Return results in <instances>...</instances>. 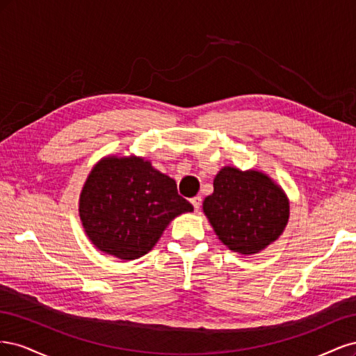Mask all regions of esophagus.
Returning a JSON list of instances; mask_svg holds the SVG:
<instances>
[{
    "mask_svg": "<svg viewBox=\"0 0 356 356\" xmlns=\"http://www.w3.org/2000/svg\"><path fill=\"white\" fill-rule=\"evenodd\" d=\"M191 204L193 207H195V211L197 212L199 209H200V204H202V197L200 196H195V197H191Z\"/></svg>",
    "mask_w": 356,
    "mask_h": 356,
    "instance_id": "obj_1",
    "label": "esophagus"
}]
</instances>
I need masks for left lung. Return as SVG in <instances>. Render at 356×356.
<instances>
[{"instance_id": "obj_1", "label": "left lung", "mask_w": 356, "mask_h": 356, "mask_svg": "<svg viewBox=\"0 0 356 356\" xmlns=\"http://www.w3.org/2000/svg\"><path fill=\"white\" fill-rule=\"evenodd\" d=\"M203 211L229 250L257 254L284 232L289 203L281 187L261 172L227 166L215 177Z\"/></svg>"}]
</instances>
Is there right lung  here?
I'll return each instance as SVG.
<instances>
[{"label": "right lung", "mask_w": 356, "mask_h": 356, "mask_svg": "<svg viewBox=\"0 0 356 356\" xmlns=\"http://www.w3.org/2000/svg\"><path fill=\"white\" fill-rule=\"evenodd\" d=\"M191 211L174 179L136 157L99 161L80 196V218L89 239L127 261L145 255L172 218Z\"/></svg>", "instance_id": "add662e5"}]
</instances>
